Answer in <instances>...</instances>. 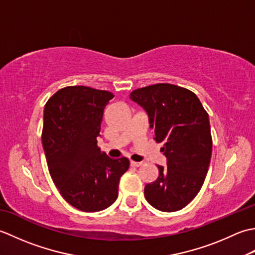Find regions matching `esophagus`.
Listing matches in <instances>:
<instances>
[{
    "label": "esophagus",
    "instance_id": "34e87169",
    "mask_svg": "<svg viewBox=\"0 0 255 255\" xmlns=\"http://www.w3.org/2000/svg\"><path fill=\"white\" fill-rule=\"evenodd\" d=\"M142 164V162H136V161H130V165H132V166H140Z\"/></svg>",
    "mask_w": 255,
    "mask_h": 255
}]
</instances>
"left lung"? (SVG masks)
<instances>
[{
  "mask_svg": "<svg viewBox=\"0 0 255 255\" xmlns=\"http://www.w3.org/2000/svg\"><path fill=\"white\" fill-rule=\"evenodd\" d=\"M129 97L144 108L154 140L162 143L166 166L144 187V197L166 213L188 205L202 188L211 158L213 139L208 114L196 94L170 83L132 91Z\"/></svg>",
  "mask_w": 255,
  "mask_h": 255,
  "instance_id": "left-lung-1",
  "label": "left lung"
}]
</instances>
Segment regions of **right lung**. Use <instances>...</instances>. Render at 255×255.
<instances>
[{
  "label": "right lung",
  "instance_id": "1",
  "mask_svg": "<svg viewBox=\"0 0 255 255\" xmlns=\"http://www.w3.org/2000/svg\"><path fill=\"white\" fill-rule=\"evenodd\" d=\"M108 91L67 86L46 103L41 140L48 169L59 193L82 211L105 209L118 197L127 158L111 159L97 147Z\"/></svg>",
  "mask_w": 255,
  "mask_h": 255
}]
</instances>
